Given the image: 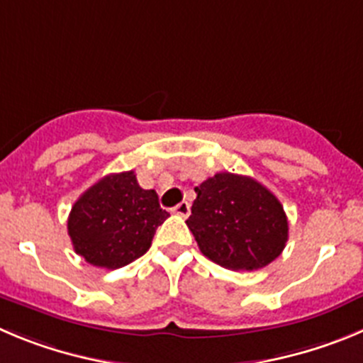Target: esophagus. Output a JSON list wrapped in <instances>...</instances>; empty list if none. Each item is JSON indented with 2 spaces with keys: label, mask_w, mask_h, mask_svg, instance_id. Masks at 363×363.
I'll return each instance as SVG.
<instances>
[{
  "label": "esophagus",
  "mask_w": 363,
  "mask_h": 363,
  "mask_svg": "<svg viewBox=\"0 0 363 363\" xmlns=\"http://www.w3.org/2000/svg\"><path fill=\"white\" fill-rule=\"evenodd\" d=\"M174 213L175 215H179V216H188L189 215V202H186V201H182L181 204H177L174 208Z\"/></svg>",
  "instance_id": "esophagus-1"
}]
</instances>
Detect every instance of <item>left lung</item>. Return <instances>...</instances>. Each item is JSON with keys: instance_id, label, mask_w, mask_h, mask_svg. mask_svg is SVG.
Segmentation results:
<instances>
[{"instance_id": "left-lung-1", "label": "left lung", "mask_w": 363, "mask_h": 363, "mask_svg": "<svg viewBox=\"0 0 363 363\" xmlns=\"http://www.w3.org/2000/svg\"><path fill=\"white\" fill-rule=\"evenodd\" d=\"M189 231L206 258L231 270H258L283 252L289 220L276 195L247 175L220 172L195 188Z\"/></svg>"}]
</instances>
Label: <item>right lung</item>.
<instances>
[{"mask_svg": "<svg viewBox=\"0 0 363 363\" xmlns=\"http://www.w3.org/2000/svg\"><path fill=\"white\" fill-rule=\"evenodd\" d=\"M168 216L154 189L141 188L132 170L121 172L105 175L80 195L67 218V235L87 263L113 270L143 256Z\"/></svg>", "mask_w": 363, "mask_h": 363, "instance_id": "add662e5", "label": "right lung"}]
</instances>
